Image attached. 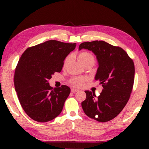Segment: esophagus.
Returning a JSON list of instances; mask_svg holds the SVG:
<instances>
[{"label": "esophagus", "instance_id": "obj_1", "mask_svg": "<svg viewBox=\"0 0 149 149\" xmlns=\"http://www.w3.org/2000/svg\"><path fill=\"white\" fill-rule=\"evenodd\" d=\"M71 91L72 93H76L77 91H79V90L77 89H75V88H72L71 89Z\"/></svg>", "mask_w": 149, "mask_h": 149}]
</instances>
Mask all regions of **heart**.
<instances>
[{"label":"heart","mask_w":149,"mask_h":149,"mask_svg":"<svg viewBox=\"0 0 149 149\" xmlns=\"http://www.w3.org/2000/svg\"><path fill=\"white\" fill-rule=\"evenodd\" d=\"M77 58L79 60V61L80 62L81 64L84 65V66L88 64H92L94 65L95 62L94 56H93L91 53H90V52H87V51H83V52H79V53L78 54ZM70 59H71V56H68L65 58L64 62V68L66 66L68 63L69 62ZM85 81V78L84 77H75L72 78V79L70 80V82H71L72 84L75 85V86L80 87L84 84Z\"/></svg>","instance_id":"heart-1"}]
</instances>
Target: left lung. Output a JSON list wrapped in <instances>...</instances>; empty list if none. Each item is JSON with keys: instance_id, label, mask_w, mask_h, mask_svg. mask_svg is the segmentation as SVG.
<instances>
[{"instance_id": "obj_1", "label": "left lung", "mask_w": 149, "mask_h": 149, "mask_svg": "<svg viewBox=\"0 0 149 149\" xmlns=\"http://www.w3.org/2000/svg\"><path fill=\"white\" fill-rule=\"evenodd\" d=\"M82 49L91 50L97 57L99 68L95 79L103 89L99 97L85 91L86 99L81 107L90 118L107 122L116 117L129 100L134 82V63L122 48L103 41L82 42L79 50Z\"/></svg>"}]
</instances>
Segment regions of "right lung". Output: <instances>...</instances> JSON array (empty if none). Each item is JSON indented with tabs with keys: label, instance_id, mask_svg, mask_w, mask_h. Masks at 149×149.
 <instances>
[{
	"label": "right lung",
	"instance_id": "add662e5",
	"mask_svg": "<svg viewBox=\"0 0 149 149\" xmlns=\"http://www.w3.org/2000/svg\"><path fill=\"white\" fill-rule=\"evenodd\" d=\"M76 43L50 40L27 48L20 57L14 74V86L24 110L39 122L54 119L61 113L70 93L66 85L54 88L49 80L60 72L64 61Z\"/></svg>",
	"mask_w": 149,
	"mask_h": 149
}]
</instances>
